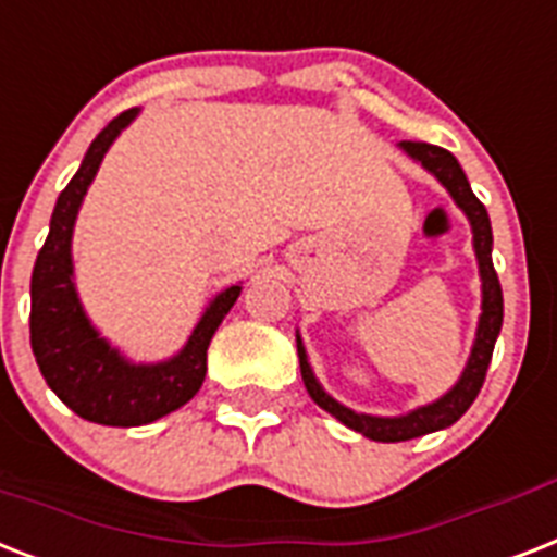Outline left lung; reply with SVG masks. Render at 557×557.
Instances as JSON below:
<instances>
[{"label": "left lung", "instance_id": "8db88e82", "mask_svg": "<svg viewBox=\"0 0 557 557\" xmlns=\"http://www.w3.org/2000/svg\"><path fill=\"white\" fill-rule=\"evenodd\" d=\"M404 151L409 157L429 169L432 174L441 180L449 194L455 197L463 211H467L469 223H472L474 232V255H478V263H481V277H483V314L481 325H478V341H474L472 357H469V366L463 377L458 381V386L451 388L449 395H443L437 404L423 406V409H414L411 414L404 418H372V414H357V411L346 409L337 400L325 395L320 383L314 381V374L309 369V360H306V349L302 343L297 341V355H300V374L302 383H306V392L311 395V400L320 406V409L332 411L334 418L346 423L349 429L360 432V435L372 437V441L383 443H397V441H411V437L429 435V432H437V429L451 426L455 420L474 404V397L481 392L483 381H486V369H490L492 349H495V341H498L500 323H504V292H500L498 271L492 265V225L490 214L483 202L474 197V191L469 188V180L460 169V162L451 157L446 148L429 146V143H414V139H404Z\"/></svg>", "mask_w": 557, "mask_h": 557}]
</instances>
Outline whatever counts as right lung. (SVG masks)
Instances as JSON below:
<instances>
[{
  "label": "right lung",
  "instance_id": "right-lung-1",
  "mask_svg": "<svg viewBox=\"0 0 557 557\" xmlns=\"http://www.w3.org/2000/svg\"><path fill=\"white\" fill-rule=\"evenodd\" d=\"M134 116V108L122 111L90 143L79 171L59 194L51 232L30 277V349L36 366L67 409L102 426H143L188 404L206 381L208 343L239 297V286L225 288L206 309L188 346L160 366L125 363L90 329L71 283V232L108 146Z\"/></svg>",
  "mask_w": 557,
  "mask_h": 557
}]
</instances>
